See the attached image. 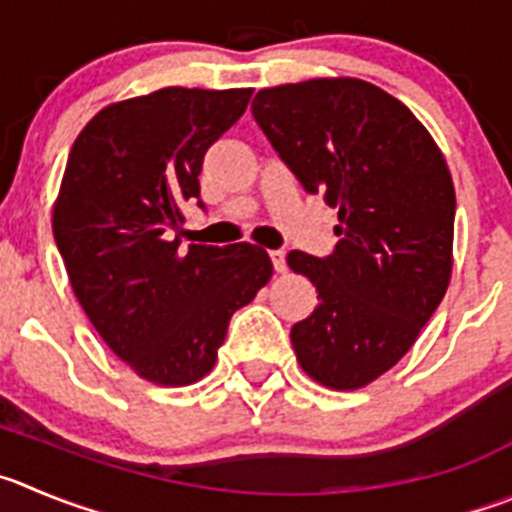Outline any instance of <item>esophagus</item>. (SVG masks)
Listing matches in <instances>:
<instances>
[{"label":"esophagus","instance_id":"obj_1","mask_svg":"<svg viewBox=\"0 0 512 512\" xmlns=\"http://www.w3.org/2000/svg\"><path fill=\"white\" fill-rule=\"evenodd\" d=\"M270 260H272V267H275L278 272L288 270V262H285V250H270Z\"/></svg>","mask_w":512,"mask_h":512}]
</instances>
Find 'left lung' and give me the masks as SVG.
<instances>
[{
	"instance_id": "1",
	"label": "left lung",
	"mask_w": 512,
	"mask_h": 512,
	"mask_svg": "<svg viewBox=\"0 0 512 512\" xmlns=\"http://www.w3.org/2000/svg\"><path fill=\"white\" fill-rule=\"evenodd\" d=\"M252 116L303 189L338 209L331 255H288L321 300L290 331L298 364L328 389H361L414 346L447 293V161L407 105L356 78L265 88Z\"/></svg>"
}]
</instances>
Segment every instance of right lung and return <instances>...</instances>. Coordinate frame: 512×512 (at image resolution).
<instances>
[{
    "label": "right lung",
    "mask_w": 512,
    "mask_h": 512,
    "mask_svg": "<svg viewBox=\"0 0 512 512\" xmlns=\"http://www.w3.org/2000/svg\"><path fill=\"white\" fill-rule=\"evenodd\" d=\"M250 98L252 88H161L103 108L70 148L52 209L70 285L108 348L159 386L207 376L232 313L272 278L250 242L179 240L181 207H204V154Z\"/></svg>",
    "instance_id": "add662e5"
}]
</instances>
